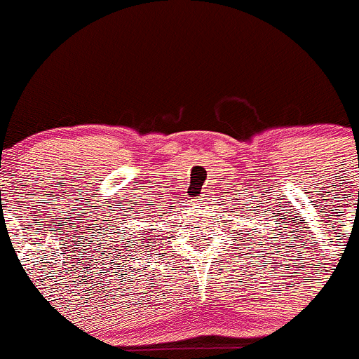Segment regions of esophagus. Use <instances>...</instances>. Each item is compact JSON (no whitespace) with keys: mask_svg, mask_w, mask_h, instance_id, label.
<instances>
[{"mask_svg":"<svg viewBox=\"0 0 359 359\" xmlns=\"http://www.w3.org/2000/svg\"><path fill=\"white\" fill-rule=\"evenodd\" d=\"M200 201H201V203H208V201H210V194H208V193L203 194V196L200 198Z\"/></svg>","mask_w":359,"mask_h":359,"instance_id":"1","label":"esophagus"}]
</instances>
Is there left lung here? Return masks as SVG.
<instances>
[{
    "label": "left lung",
    "mask_w": 359,
    "mask_h": 359,
    "mask_svg": "<svg viewBox=\"0 0 359 359\" xmlns=\"http://www.w3.org/2000/svg\"><path fill=\"white\" fill-rule=\"evenodd\" d=\"M252 231H253V229H252ZM253 233H255V231H253ZM248 236H252V233H250V231H248ZM252 240L255 241V234H253V238H252Z\"/></svg>",
    "instance_id": "obj_1"
}]
</instances>
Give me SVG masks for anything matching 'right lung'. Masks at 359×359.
<instances>
[{"instance_id":"1","label":"right lung","mask_w":359,"mask_h":359,"mask_svg":"<svg viewBox=\"0 0 359 359\" xmlns=\"http://www.w3.org/2000/svg\"><path fill=\"white\" fill-rule=\"evenodd\" d=\"M151 217V215H149ZM144 233H146L147 234V231L146 229H144ZM151 240H153V238H151ZM151 240H147V238H146V240H132V241H130V243H128V241H125V240H121L123 241V243H121V247H118V252L119 253H121V257H125V259H126V257H128V253L130 252H132V248H139V241H140V247H144V245H146V243H153V241H151ZM132 243H136V247L133 248L131 245Z\"/></svg>"}]
</instances>
